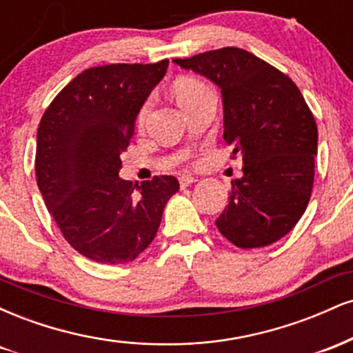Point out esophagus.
<instances>
[{
  "instance_id": "1",
  "label": "esophagus",
  "mask_w": 353,
  "mask_h": 353,
  "mask_svg": "<svg viewBox=\"0 0 353 353\" xmlns=\"http://www.w3.org/2000/svg\"><path fill=\"white\" fill-rule=\"evenodd\" d=\"M179 182H181V188H188V185L194 184V182H197V179H196V177H192V176H181Z\"/></svg>"
}]
</instances>
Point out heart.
Segmentation results:
<instances>
[{
    "instance_id": "b5f03b06",
    "label": "heart",
    "mask_w": 353,
    "mask_h": 353,
    "mask_svg": "<svg viewBox=\"0 0 353 353\" xmlns=\"http://www.w3.org/2000/svg\"><path fill=\"white\" fill-rule=\"evenodd\" d=\"M205 91H209V88L205 86L204 83L199 79H194V78H184L181 81H177L176 86H174V92H176V98L179 101V104L182 106L184 103L188 101L196 99L197 96L204 94ZM152 99H145L143 103V106L139 108V112H137V123L143 124L145 121V117L149 114V109H151Z\"/></svg>"
}]
</instances>
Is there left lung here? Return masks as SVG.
Segmentation results:
<instances>
[{
  "label": "left lung",
  "mask_w": 353,
  "mask_h": 353,
  "mask_svg": "<svg viewBox=\"0 0 353 353\" xmlns=\"http://www.w3.org/2000/svg\"><path fill=\"white\" fill-rule=\"evenodd\" d=\"M184 70L212 81L224 104V141L241 156L219 232L241 249L274 244L295 228L309 204L317 156V124L289 76L241 48L185 59Z\"/></svg>",
  "instance_id": "left-lung-1"
}]
</instances>
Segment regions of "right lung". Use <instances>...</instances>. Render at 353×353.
Instances as JSON below:
<instances>
[{
	"instance_id": "add662e5",
	"label": "right lung",
	"mask_w": 353,
	"mask_h": 353,
	"mask_svg": "<svg viewBox=\"0 0 353 353\" xmlns=\"http://www.w3.org/2000/svg\"><path fill=\"white\" fill-rule=\"evenodd\" d=\"M168 64L89 68L61 89L39 123L34 165L44 204L72 249L94 262L134 261L179 190L174 176H156L136 191L119 177L137 112Z\"/></svg>"
}]
</instances>
